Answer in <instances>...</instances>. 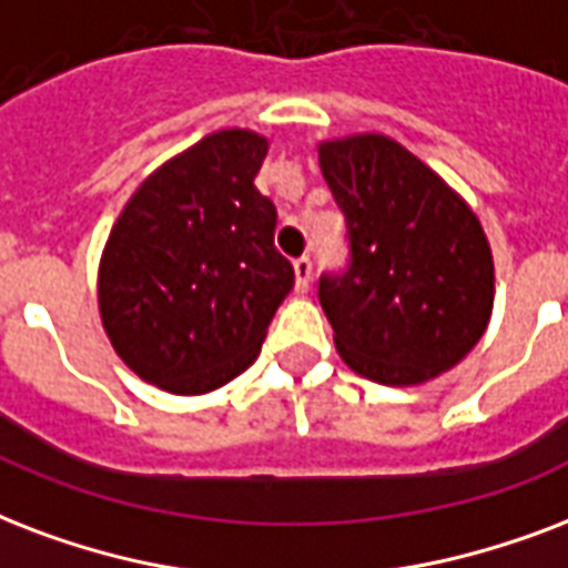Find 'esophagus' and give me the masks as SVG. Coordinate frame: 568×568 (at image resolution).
<instances>
[{
  "label": "esophagus",
  "mask_w": 568,
  "mask_h": 568,
  "mask_svg": "<svg viewBox=\"0 0 568 568\" xmlns=\"http://www.w3.org/2000/svg\"><path fill=\"white\" fill-rule=\"evenodd\" d=\"M293 275H296V293H307V287H311V275H314L311 261H307V257H298V261L293 263Z\"/></svg>",
  "instance_id": "1"
}]
</instances>
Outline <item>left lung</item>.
I'll return each mask as SVG.
<instances>
[{
	"label": "left lung",
	"mask_w": 568,
	"mask_h": 568,
	"mask_svg": "<svg viewBox=\"0 0 568 568\" xmlns=\"http://www.w3.org/2000/svg\"><path fill=\"white\" fill-rule=\"evenodd\" d=\"M316 153L353 245L344 278L320 281L337 355L394 388L442 376L491 320L495 261L480 219L390 135L325 139Z\"/></svg>",
	"instance_id": "left-lung-1"
}]
</instances>
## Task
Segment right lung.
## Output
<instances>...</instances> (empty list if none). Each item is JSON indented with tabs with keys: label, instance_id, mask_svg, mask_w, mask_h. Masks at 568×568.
I'll list each match as a JSON object with an SVG mask.
<instances>
[{
	"label": "right lung",
	"instance_id": "obj_1",
	"mask_svg": "<svg viewBox=\"0 0 568 568\" xmlns=\"http://www.w3.org/2000/svg\"><path fill=\"white\" fill-rule=\"evenodd\" d=\"M270 139L231 126L142 180L100 254L97 307L118 358L197 397L248 371L293 290L275 206L254 186Z\"/></svg>",
	"mask_w": 568,
	"mask_h": 568
}]
</instances>
